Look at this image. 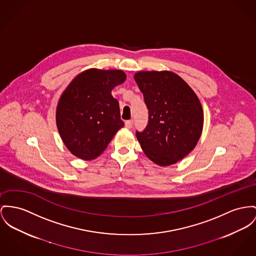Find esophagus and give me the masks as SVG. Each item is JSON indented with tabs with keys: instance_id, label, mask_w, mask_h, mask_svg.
<instances>
[{
	"instance_id": "esophagus-1",
	"label": "esophagus",
	"mask_w": 256,
	"mask_h": 256,
	"mask_svg": "<svg viewBox=\"0 0 256 256\" xmlns=\"http://www.w3.org/2000/svg\"><path fill=\"white\" fill-rule=\"evenodd\" d=\"M132 126H133V120H127V121H125V127H126V128L130 129V128H132Z\"/></svg>"
}]
</instances>
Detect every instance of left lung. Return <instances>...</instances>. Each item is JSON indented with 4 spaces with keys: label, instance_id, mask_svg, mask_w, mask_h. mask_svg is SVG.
Wrapping results in <instances>:
<instances>
[{
    "label": "left lung",
    "instance_id": "left-lung-1",
    "mask_svg": "<svg viewBox=\"0 0 256 256\" xmlns=\"http://www.w3.org/2000/svg\"><path fill=\"white\" fill-rule=\"evenodd\" d=\"M148 110V123L136 138L158 166H170L196 146L204 125L202 104L192 88L170 70H140L134 76Z\"/></svg>",
    "mask_w": 256,
    "mask_h": 256
}]
</instances>
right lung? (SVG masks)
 Returning a JSON list of instances; mask_svg holds the SVG:
<instances>
[{
	"instance_id": "right-lung-1",
	"label": "right lung",
	"mask_w": 256,
	"mask_h": 256,
	"mask_svg": "<svg viewBox=\"0 0 256 256\" xmlns=\"http://www.w3.org/2000/svg\"><path fill=\"white\" fill-rule=\"evenodd\" d=\"M125 80L121 70L89 68L64 90L56 108V125L72 155L86 161L97 158L124 126L112 90Z\"/></svg>"
}]
</instances>
